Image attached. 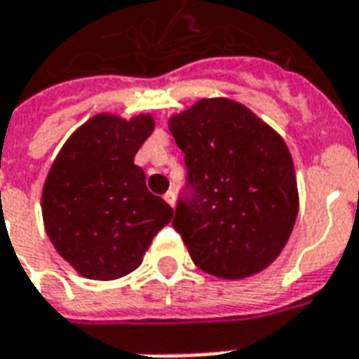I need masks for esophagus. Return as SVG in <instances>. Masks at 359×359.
Wrapping results in <instances>:
<instances>
[{
	"mask_svg": "<svg viewBox=\"0 0 359 359\" xmlns=\"http://www.w3.org/2000/svg\"><path fill=\"white\" fill-rule=\"evenodd\" d=\"M163 200H165L167 203H169V205H171V207H175V192H172V190H169V192H167L165 196H163Z\"/></svg>",
	"mask_w": 359,
	"mask_h": 359,
	"instance_id": "34e87169",
	"label": "esophagus"
}]
</instances>
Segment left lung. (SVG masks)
<instances>
[{"label":"left lung","mask_w":359,"mask_h":359,"mask_svg":"<svg viewBox=\"0 0 359 359\" xmlns=\"http://www.w3.org/2000/svg\"><path fill=\"white\" fill-rule=\"evenodd\" d=\"M192 198L172 226L194 264L222 280L262 272L280 257L299 213L291 152L276 129L232 98H200L169 118Z\"/></svg>","instance_id":"8db88e82"}]
</instances>
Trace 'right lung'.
<instances>
[{"label": "right lung", "mask_w": 359, "mask_h": 359, "mask_svg": "<svg viewBox=\"0 0 359 359\" xmlns=\"http://www.w3.org/2000/svg\"><path fill=\"white\" fill-rule=\"evenodd\" d=\"M152 114L102 112L66 140L41 190L45 232L87 280L110 281L140 266L172 209L146 188L135 156L154 133Z\"/></svg>", "instance_id": "1"}]
</instances>
